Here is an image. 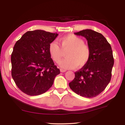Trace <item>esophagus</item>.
Here are the masks:
<instances>
[{"label":"esophagus","mask_w":125,"mask_h":125,"mask_svg":"<svg viewBox=\"0 0 125 125\" xmlns=\"http://www.w3.org/2000/svg\"><path fill=\"white\" fill-rule=\"evenodd\" d=\"M66 71H67V70H65L64 69H60V71L61 73H64V72H65Z\"/></svg>","instance_id":"esophagus-1"}]
</instances>
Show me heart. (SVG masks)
Segmentation results:
<instances>
[{
	"instance_id": "b5f03b06",
	"label": "heart",
	"mask_w": 125,
	"mask_h": 125,
	"mask_svg": "<svg viewBox=\"0 0 125 125\" xmlns=\"http://www.w3.org/2000/svg\"><path fill=\"white\" fill-rule=\"evenodd\" d=\"M61 47L54 41L49 44L48 50L52 60L59 63L63 56V50L69 49L66 56L60 63V67L65 69H73L77 67H82L86 65L90 60L91 51L89 47L84 44L82 38L73 34H69L58 40Z\"/></svg>"
}]
</instances>
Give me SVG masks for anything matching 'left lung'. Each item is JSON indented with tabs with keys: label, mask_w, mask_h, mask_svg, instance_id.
Returning <instances> with one entry per match:
<instances>
[{
	"label": "left lung",
	"mask_w": 125,
	"mask_h": 125,
	"mask_svg": "<svg viewBox=\"0 0 125 125\" xmlns=\"http://www.w3.org/2000/svg\"><path fill=\"white\" fill-rule=\"evenodd\" d=\"M74 34L86 38L91 56L88 63L75 73V78L69 85L81 96L96 97L111 81L114 64L112 48L102 34L93 30L87 29Z\"/></svg>",
	"instance_id": "obj_1"
}]
</instances>
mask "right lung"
<instances>
[{
  "instance_id": "1",
  "label": "right lung",
  "mask_w": 125,
  "mask_h": 125,
  "mask_svg": "<svg viewBox=\"0 0 125 125\" xmlns=\"http://www.w3.org/2000/svg\"><path fill=\"white\" fill-rule=\"evenodd\" d=\"M58 35L42 30L28 31L15 43L11 55L12 77L25 94L46 92L60 73L48 50L49 43Z\"/></svg>"
}]
</instances>
